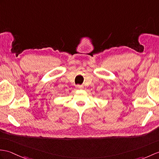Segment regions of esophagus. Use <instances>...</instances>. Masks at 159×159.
<instances>
[{
    "instance_id": "esophagus-1",
    "label": "esophagus",
    "mask_w": 159,
    "mask_h": 159,
    "mask_svg": "<svg viewBox=\"0 0 159 159\" xmlns=\"http://www.w3.org/2000/svg\"><path fill=\"white\" fill-rule=\"evenodd\" d=\"M76 87L77 89H83V85H80V84H77V85H76Z\"/></svg>"
}]
</instances>
